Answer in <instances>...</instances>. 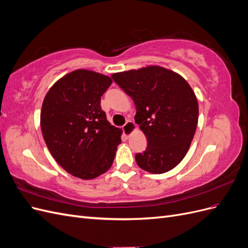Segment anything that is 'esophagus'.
<instances>
[{
  "label": "esophagus",
  "mask_w": 248,
  "mask_h": 248,
  "mask_svg": "<svg viewBox=\"0 0 248 248\" xmlns=\"http://www.w3.org/2000/svg\"><path fill=\"white\" fill-rule=\"evenodd\" d=\"M134 128H136V124H134L132 121L126 122V124L123 126V128H122L125 138H129L130 134L133 132Z\"/></svg>",
  "instance_id": "1"
}]
</instances>
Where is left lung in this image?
<instances>
[{
	"label": "left lung",
	"instance_id": "obj_1",
	"mask_svg": "<svg viewBox=\"0 0 248 248\" xmlns=\"http://www.w3.org/2000/svg\"><path fill=\"white\" fill-rule=\"evenodd\" d=\"M137 108L136 123L148 146L136 154L138 166L153 174L174 169L184 158L196 133L199 104L181 76L158 66H149L111 76Z\"/></svg>",
	"mask_w": 248,
	"mask_h": 248
}]
</instances>
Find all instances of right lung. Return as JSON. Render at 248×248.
<instances>
[{
	"label": "right lung",
	"mask_w": 248,
	"mask_h": 248,
	"mask_svg": "<svg viewBox=\"0 0 248 248\" xmlns=\"http://www.w3.org/2000/svg\"><path fill=\"white\" fill-rule=\"evenodd\" d=\"M111 78L76 70L59 79L42 103L40 125L50 154L66 171L84 180L106 172L121 144V129L109 124L100 99Z\"/></svg>",
	"instance_id": "add662e5"
}]
</instances>
